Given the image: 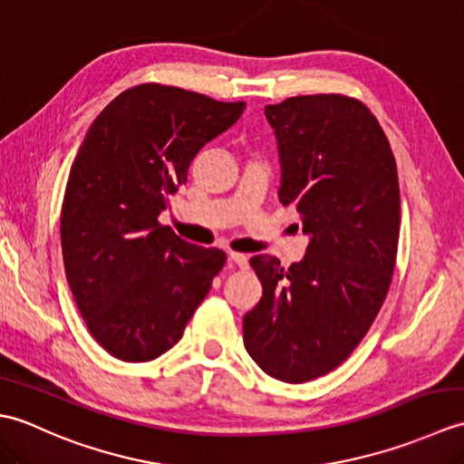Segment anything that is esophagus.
<instances>
[{
    "label": "esophagus",
    "mask_w": 464,
    "mask_h": 464,
    "mask_svg": "<svg viewBox=\"0 0 464 464\" xmlns=\"http://www.w3.org/2000/svg\"><path fill=\"white\" fill-rule=\"evenodd\" d=\"M229 261H233L235 265H237V267H241V269H245L249 265V259H247V255L245 253H235V251H231L229 253Z\"/></svg>",
    "instance_id": "1"
}]
</instances>
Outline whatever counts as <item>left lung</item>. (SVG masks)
Wrapping results in <instances>:
<instances>
[{
    "instance_id": "1",
    "label": "left lung",
    "mask_w": 464,
    "mask_h": 464,
    "mask_svg": "<svg viewBox=\"0 0 464 464\" xmlns=\"http://www.w3.org/2000/svg\"><path fill=\"white\" fill-rule=\"evenodd\" d=\"M265 115L279 145V201L297 209L311 241L289 269L251 257L263 297L243 317V341L273 379L307 382L349 357L387 297L401 229L397 163L354 97L297 95Z\"/></svg>"
}]
</instances>
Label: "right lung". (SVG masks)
<instances>
[{
    "label": "right lung",
    "instance_id": "obj_1",
    "mask_svg": "<svg viewBox=\"0 0 464 464\" xmlns=\"http://www.w3.org/2000/svg\"><path fill=\"white\" fill-rule=\"evenodd\" d=\"M245 102L141 83L95 117L62 205L65 277L92 337L125 362L153 361L225 267L227 255L183 241L157 217L193 157L239 120Z\"/></svg>",
    "mask_w": 464,
    "mask_h": 464
}]
</instances>
